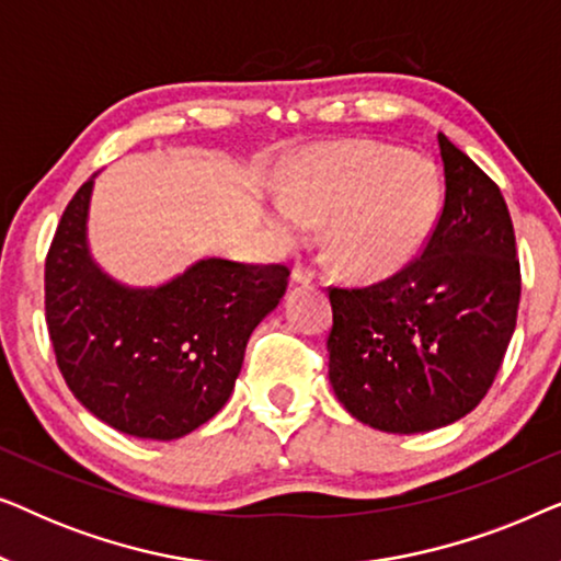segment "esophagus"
Returning <instances> with one entry per match:
<instances>
[{
    "instance_id": "esophagus-1",
    "label": "esophagus",
    "mask_w": 561,
    "mask_h": 561,
    "mask_svg": "<svg viewBox=\"0 0 561 561\" xmlns=\"http://www.w3.org/2000/svg\"><path fill=\"white\" fill-rule=\"evenodd\" d=\"M290 278H294V283H311L313 271L306 263H296L294 271H290Z\"/></svg>"
}]
</instances>
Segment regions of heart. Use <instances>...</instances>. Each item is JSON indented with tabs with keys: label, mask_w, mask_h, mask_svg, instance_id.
I'll return each mask as SVG.
<instances>
[{
	"label": "heart",
	"mask_w": 561,
	"mask_h": 561,
	"mask_svg": "<svg viewBox=\"0 0 561 561\" xmlns=\"http://www.w3.org/2000/svg\"><path fill=\"white\" fill-rule=\"evenodd\" d=\"M434 168L382 142H342L301 165L275 206L280 237L298 240L327 222V244L347 271L393 273L424 248L439 214Z\"/></svg>",
	"instance_id": "1"
}]
</instances>
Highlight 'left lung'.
Masks as SVG:
<instances>
[{
  "label": "left lung",
  "instance_id": "obj_1",
  "mask_svg": "<svg viewBox=\"0 0 561 561\" xmlns=\"http://www.w3.org/2000/svg\"><path fill=\"white\" fill-rule=\"evenodd\" d=\"M444 204L424 252L370 286L329 288V380L363 424L447 426L493 386L516 329L520 263L501 188L439 133Z\"/></svg>",
  "mask_w": 561,
  "mask_h": 561
}]
</instances>
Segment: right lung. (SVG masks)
<instances>
[{
    "mask_svg": "<svg viewBox=\"0 0 561 561\" xmlns=\"http://www.w3.org/2000/svg\"><path fill=\"white\" fill-rule=\"evenodd\" d=\"M91 186L68 202L45 257L58 370L117 432L179 439L229 401L252 329L278 306L290 271L206 257L165 286H119L89 257Z\"/></svg>",
    "mask_w": 561,
    "mask_h": 561,
    "instance_id": "add662e5",
    "label": "right lung"
}]
</instances>
